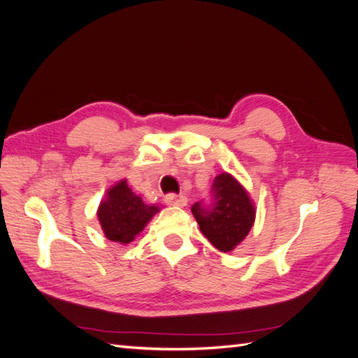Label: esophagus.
Listing matches in <instances>:
<instances>
[{"instance_id": "obj_1", "label": "esophagus", "mask_w": 358, "mask_h": 358, "mask_svg": "<svg viewBox=\"0 0 358 358\" xmlns=\"http://www.w3.org/2000/svg\"><path fill=\"white\" fill-rule=\"evenodd\" d=\"M164 200H166L167 204L178 206V208H179V206H185L188 203V199L185 196H178V194H173V192L167 194Z\"/></svg>"}]
</instances>
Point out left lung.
Masks as SVG:
<instances>
[{
    "mask_svg": "<svg viewBox=\"0 0 358 358\" xmlns=\"http://www.w3.org/2000/svg\"><path fill=\"white\" fill-rule=\"evenodd\" d=\"M212 203L191 208L201 233L221 252H230L252 229L255 206L246 189L229 173H221L212 185Z\"/></svg>",
    "mask_w": 358,
    "mask_h": 358,
    "instance_id": "left-lung-1",
    "label": "left lung"
}]
</instances>
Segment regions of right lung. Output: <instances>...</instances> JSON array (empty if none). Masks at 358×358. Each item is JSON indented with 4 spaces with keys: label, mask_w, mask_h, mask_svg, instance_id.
Masks as SVG:
<instances>
[{
    "label": "right lung",
    "mask_w": 358,
    "mask_h": 358,
    "mask_svg": "<svg viewBox=\"0 0 358 358\" xmlns=\"http://www.w3.org/2000/svg\"><path fill=\"white\" fill-rule=\"evenodd\" d=\"M157 212L158 206L146 204L124 179L107 191L96 215L107 239L125 245L134 241Z\"/></svg>",
    "instance_id": "right-lung-1"
}]
</instances>
